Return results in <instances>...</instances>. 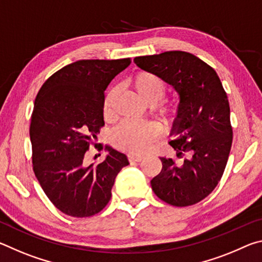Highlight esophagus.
<instances>
[{"instance_id": "obj_1", "label": "esophagus", "mask_w": 262, "mask_h": 262, "mask_svg": "<svg viewBox=\"0 0 262 262\" xmlns=\"http://www.w3.org/2000/svg\"><path fill=\"white\" fill-rule=\"evenodd\" d=\"M142 159H143V157H141V156H135V155H129V156H128V161H129L130 163H137V162H141Z\"/></svg>"}]
</instances>
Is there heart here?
Wrapping results in <instances>:
<instances>
[{
	"mask_svg": "<svg viewBox=\"0 0 262 262\" xmlns=\"http://www.w3.org/2000/svg\"><path fill=\"white\" fill-rule=\"evenodd\" d=\"M136 96L149 106H155L161 101L167 92V84L156 73L141 70L135 73L128 81ZM118 90L111 89L103 101V115L106 120H113L115 117V100ZM156 112L164 125L172 126L179 120L181 106L177 101H164L157 105ZM161 134V128L155 122L136 125L122 122L112 133V143L115 148L132 155H143L148 151L152 142Z\"/></svg>",
	"mask_w": 262,
	"mask_h": 262,
	"instance_id": "b5f03b06",
	"label": "heart"
}]
</instances>
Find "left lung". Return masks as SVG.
Listing matches in <instances>:
<instances>
[{"mask_svg":"<svg viewBox=\"0 0 262 262\" xmlns=\"http://www.w3.org/2000/svg\"><path fill=\"white\" fill-rule=\"evenodd\" d=\"M141 69L156 73L180 96L181 115L170 145L181 164L161 157L162 171L151 180L154 193L174 207H187L207 198L223 176L232 144L227 92L206 62L181 51L137 56Z\"/></svg>","mask_w":262,"mask_h":262,"instance_id":"left-lung-1","label":"left lung"}]
</instances>
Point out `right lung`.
Instances as JSON below:
<instances>
[{
  "mask_svg": "<svg viewBox=\"0 0 262 262\" xmlns=\"http://www.w3.org/2000/svg\"><path fill=\"white\" fill-rule=\"evenodd\" d=\"M119 60H79L46 79L31 117L33 172L51 202L63 214L83 219L111 200L126 155L108 149L104 162L84 165L85 152L104 126V91L130 64ZM103 149V147H101Z\"/></svg>",
  "mask_w": 262,
  "mask_h": 262,
  "instance_id": "obj_1",
  "label": "right lung"
}]
</instances>
